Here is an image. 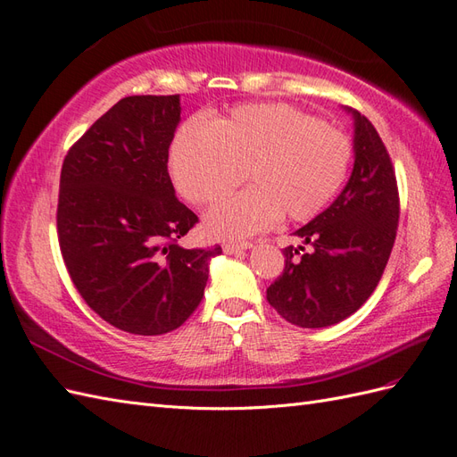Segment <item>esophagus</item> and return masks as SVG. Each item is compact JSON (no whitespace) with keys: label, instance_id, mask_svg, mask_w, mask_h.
I'll use <instances>...</instances> for the list:
<instances>
[{"label":"esophagus","instance_id":"obj_1","mask_svg":"<svg viewBox=\"0 0 457 457\" xmlns=\"http://www.w3.org/2000/svg\"><path fill=\"white\" fill-rule=\"evenodd\" d=\"M253 249V243H224V253L233 254V253H241Z\"/></svg>","mask_w":457,"mask_h":457}]
</instances>
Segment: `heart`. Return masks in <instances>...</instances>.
Returning a JSON list of instances; mask_svg holds the SVG:
<instances>
[{
	"label": "heart",
	"mask_w": 457,
	"mask_h": 457,
	"mask_svg": "<svg viewBox=\"0 0 457 457\" xmlns=\"http://www.w3.org/2000/svg\"><path fill=\"white\" fill-rule=\"evenodd\" d=\"M353 144L331 124L288 104H247L228 116L187 122L169 155L173 185L193 204L231 193L245 173L251 188L206 212L204 231L216 239H245L286 220L320 214L341 188Z\"/></svg>",
	"instance_id": "obj_1"
}]
</instances>
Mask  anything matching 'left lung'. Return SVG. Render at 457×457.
Masks as SVG:
<instances>
[{"mask_svg":"<svg viewBox=\"0 0 457 457\" xmlns=\"http://www.w3.org/2000/svg\"><path fill=\"white\" fill-rule=\"evenodd\" d=\"M354 120V167L343 193L294 236L282 277L267 290L286 321L303 328L331 327L362 305L384 274L394 249L399 195L389 154L364 114Z\"/></svg>","mask_w":457,"mask_h":457,"instance_id":"obj_1","label":"left lung"}]
</instances>
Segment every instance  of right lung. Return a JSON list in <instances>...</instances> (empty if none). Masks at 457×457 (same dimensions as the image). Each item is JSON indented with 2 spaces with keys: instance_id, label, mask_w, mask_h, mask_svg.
<instances>
[{
  "instance_id": "add662e5",
  "label": "right lung",
  "mask_w": 457,
  "mask_h": 457,
  "mask_svg": "<svg viewBox=\"0 0 457 457\" xmlns=\"http://www.w3.org/2000/svg\"><path fill=\"white\" fill-rule=\"evenodd\" d=\"M179 95H134L104 112L62 165L58 239L81 298L132 335L183 325L204 295L221 247L185 249L198 218L175 196L169 145Z\"/></svg>"
}]
</instances>
